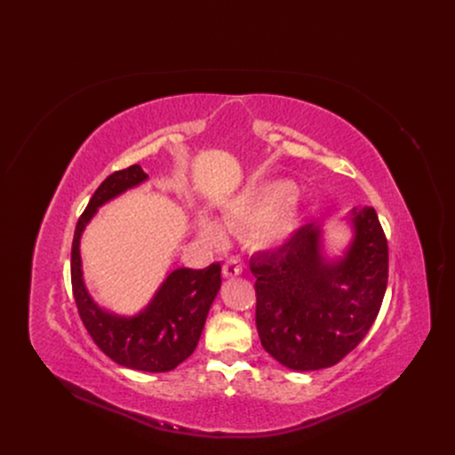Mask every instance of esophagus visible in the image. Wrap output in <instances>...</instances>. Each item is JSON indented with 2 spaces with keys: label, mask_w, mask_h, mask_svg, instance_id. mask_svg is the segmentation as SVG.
<instances>
[{
  "label": "esophagus",
  "mask_w": 455,
  "mask_h": 455,
  "mask_svg": "<svg viewBox=\"0 0 455 455\" xmlns=\"http://www.w3.org/2000/svg\"><path fill=\"white\" fill-rule=\"evenodd\" d=\"M242 271H243V267L240 266V261H237V259H228V261H225V266H223V275H225L227 278L240 276V275H242Z\"/></svg>",
  "instance_id": "esophagus-1"
}]
</instances>
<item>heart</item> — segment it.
Returning a JSON list of instances; mask_svg holds the SVG:
<instances>
[{
  "mask_svg": "<svg viewBox=\"0 0 455 455\" xmlns=\"http://www.w3.org/2000/svg\"><path fill=\"white\" fill-rule=\"evenodd\" d=\"M300 221V194L290 182L269 180L243 189L223 212L228 228L247 229L249 240L259 249H275L291 240ZM199 232L204 240L218 243L223 228L210 218L199 220Z\"/></svg>",
  "mask_w": 455,
  "mask_h": 455,
  "instance_id": "obj_1",
  "label": "heart"
}]
</instances>
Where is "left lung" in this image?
<instances>
[{"instance_id": "8db88e82", "label": "left lung", "mask_w": 455, "mask_h": 455, "mask_svg": "<svg viewBox=\"0 0 455 455\" xmlns=\"http://www.w3.org/2000/svg\"><path fill=\"white\" fill-rule=\"evenodd\" d=\"M345 223L352 240L328 258L323 228L306 225L276 251L258 252L256 328L278 363L319 371L339 363L372 326L387 288L389 251L372 206L352 208Z\"/></svg>"}]
</instances>
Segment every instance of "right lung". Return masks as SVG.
<instances>
[{
	"label": "right lung",
	"instance_id": "obj_1",
	"mask_svg": "<svg viewBox=\"0 0 455 455\" xmlns=\"http://www.w3.org/2000/svg\"><path fill=\"white\" fill-rule=\"evenodd\" d=\"M149 175L138 164L108 175L95 189L77 221L71 245V288L79 315L93 343L112 362L143 372H167L194 354L210 306L221 288V264L204 269L179 267L165 276L151 302L134 315L107 312L88 293L83 278L81 235L103 204L146 182Z\"/></svg>",
	"mask_w": 455,
	"mask_h": 455
}]
</instances>
